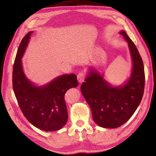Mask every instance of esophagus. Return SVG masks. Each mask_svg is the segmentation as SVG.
Returning <instances> with one entry per match:
<instances>
[{"label": "esophagus", "mask_w": 156, "mask_h": 156, "mask_svg": "<svg viewBox=\"0 0 156 156\" xmlns=\"http://www.w3.org/2000/svg\"><path fill=\"white\" fill-rule=\"evenodd\" d=\"M86 78V74L84 72H81L77 75V79L79 82H82Z\"/></svg>", "instance_id": "34e87169"}]
</instances>
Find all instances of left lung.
I'll return each mask as SVG.
<instances>
[{
	"label": "left lung",
	"mask_w": 156,
	"mask_h": 156,
	"mask_svg": "<svg viewBox=\"0 0 156 156\" xmlns=\"http://www.w3.org/2000/svg\"><path fill=\"white\" fill-rule=\"evenodd\" d=\"M120 34L128 42L133 68L130 79L122 87H112L94 69L80 90L91 108L94 121L104 128H117L127 122L143 98L145 87L144 63L136 46L124 31Z\"/></svg>",
	"instance_id": "left-lung-1"
}]
</instances>
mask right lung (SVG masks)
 <instances>
[{
	"instance_id": "add662e5",
	"label": "right lung",
	"mask_w": 156,
	"mask_h": 156,
	"mask_svg": "<svg viewBox=\"0 0 156 156\" xmlns=\"http://www.w3.org/2000/svg\"><path fill=\"white\" fill-rule=\"evenodd\" d=\"M32 31L20 43L13 65L12 88L16 100L25 118L35 127L45 131L60 129L68 121L65 93L78 85L74 74L59 76L43 87H36L25 77L21 58Z\"/></svg>"
}]
</instances>
